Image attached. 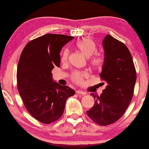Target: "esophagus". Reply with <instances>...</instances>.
Returning <instances> with one entry per match:
<instances>
[{"instance_id": "1", "label": "esophagus", "mask_w": 149, "mask_h": 149, "mask_svg": "<svg viewBox=\"0 0 149 149\" xmlns=\"http://www.w3.org/2000/svg\"><path fill=\"white\" fill-rule=\"evenodd\" d=\"M76 93L77 95H85L86 94V92H84V91H82V90H77L76 91Z\"/></svg>"}]
</instances>
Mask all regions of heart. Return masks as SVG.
Returning <instances> with one entry per match:
<instances>
[{
	"label": "heart",
	"mask_w": 149,
	"mask_h": 149,
	"mask_svg": "<svg viewBox=\"0 0 149 149\" xmlns=\"http://www.w3.org/2000/svg\"><path fill=\"white\" fill-rule=\"evenodd\" d=\"M77 48L79 49L84 55L88 58L90 57V63L95 67H99L102 65L104 62V56L100 53L96 52L97 45L93 40L90 38L85 37L79 41L77 43ZM69 51L68 49H65L63 52L61 56V61L66 62L68 58ZM88 75L86 72H75L72 75V79L77 83H81L83 79Z\"/></svg>",
	"instance_id": "b5f03b06"
}]
</instances>
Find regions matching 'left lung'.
Listing matches in <instances>:
<instances>
[{
	"label": "left lung",
	"instance_id": "8db88e82",
	"mask_svg": "<svg viewBox=\"0 0 149 149\" xmlns=\"http://www.w3.org/2000/svg\"><path fill=\"white\" fill-rule=\"evenodd\" d=\"M102 45L104 59L99 75L107 86L100 96L91 93L95 102L86 113L94 122L107 125L121 118L130 104L136 72L131 53L124 43L107 34Z\"/></svg>",
	"mask_w": 149,
	"mask_h": 149
}]
</instances>
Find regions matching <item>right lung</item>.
Instances as JSON below:
<instances>
[{"label":"right lung","instance_id":"add662e5","mask_svg":"<svg viewBox=\"0 0 149 149\" xmlns=\"http://www.w3.org/2000/svg\"><path fill=\"white\" fill-rule=\"evenodd\" d=\"M74 39L63 34H47L28 43L19 59L17 79L18 92L25 107L43 123L58 120L68 97L75 91L52 79V70L60 66L63 47Z\"/></svg>","mask_w":149,"mask_h":149}]
</instances>
